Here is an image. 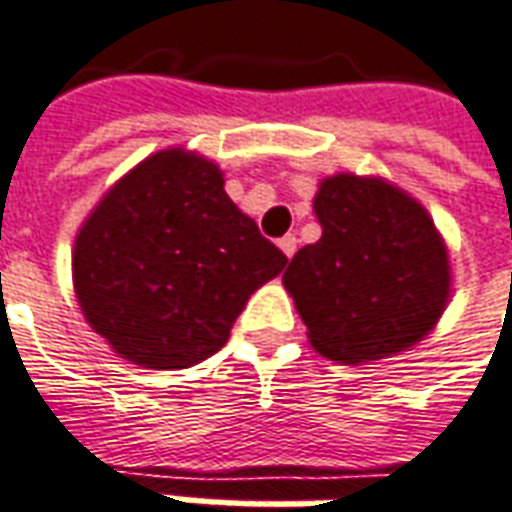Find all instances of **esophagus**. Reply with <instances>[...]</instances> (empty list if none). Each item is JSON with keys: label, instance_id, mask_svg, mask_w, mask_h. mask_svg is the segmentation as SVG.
Masks as SVG:
<instances>
[{"label": "esophagus", "instance_id": "34e87169", "mask_svg": "<svg viewBox=\"0 0 512 512\" xmlns=\"http://www.w3.org/2000/svg\"><path fill=\"white\" fill-rule=\"evenodd\" d=\"M277 246H280V252H283L288 260L297 255V238H294V235H283V238L277 241Z\"/></svg>", "mask_w": 512, "mask_h": 512}]
</instances>
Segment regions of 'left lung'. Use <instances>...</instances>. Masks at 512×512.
<instances>
[{"instance_id": "8db88e82", "label": "left lung", "mask_w": 512, "mask_h": 512, "mask_svg": "<svg viewBox=\"0 0 512 512\" xmlns=\"http://www.w3.org/2000/svg\"><path fill=\"white\" fill-rule=\"evenodd\" d=\"M322 238L283 274L316 353L339 364L398 356L423 342L451 300L448 246L429 210L384 176L319 182Z\"/></svg>"}]
</instances>
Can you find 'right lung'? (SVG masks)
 Returning <instances> with one entry per match:
<instances>
[{"label": "right lung", "mask_w": 512, "mask_h": 512, "mask_svg": "<svg viewBox=\"0 0 512 512\" xmlns=\"http://www.w3.org/2000/svg\"><path fill=\"white\" fill-rule=\"evenodd\" d=\"M288 257L224 190L212 159L165 148L111 184L72 249L83 319L125 361L184 370L218 353Z\"/></svg>", "instance_id": "right-lung-1"}]
</instances>
